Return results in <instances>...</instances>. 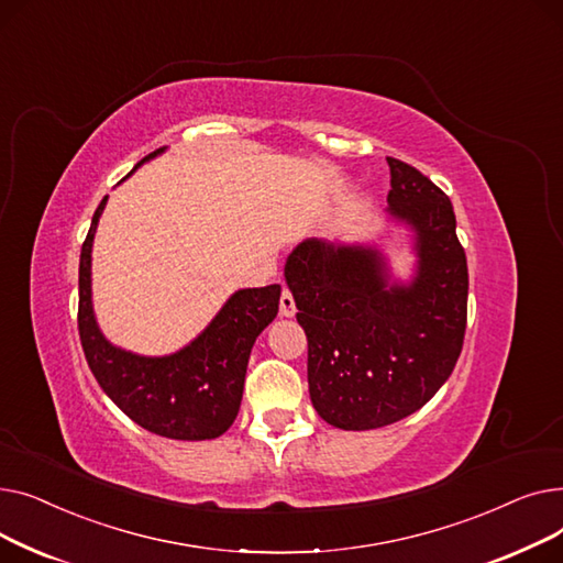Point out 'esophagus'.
Returning a JSON list of instances; mask_svg holds the SVG:
<instances>
[{"mask_svg":"<svg viewBox=\"0 0 563 563\" xmlns=\"http://www.w3.org/2000/svg\"><path fill=\"white\" fill-rule=\"evenodd\" d=\"M294 312H297V303H294L291 291L285 287L283 294H280V314L283 317H294Z\"/></svg>","mask_w":563,"mask_h":563,"instance_id":"esophagus-1","label":"esophagus"}]
</instances>
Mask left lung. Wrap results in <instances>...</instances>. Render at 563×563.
<instances>
[{"label":"left lung","instance_id":"1","mask_svg":"<svg viewBox=\"0 0 563 563\" xmlns=\"http://www.w3.org/2000/svg\"><path fill=\"white\" fill-rule=\"evenodd\" d=\"M388 212L416 230L418 276L388 285L374 249L303 242L285 278L308 335L314 410L346 431L378 429L422 408L461 356L467 323V260L448 194L388 157Z\"/></svg>","mask_w":563,"mask_h":563}]
</instances>
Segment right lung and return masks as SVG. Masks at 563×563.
<instances>
[{
  "label": "right lung",
  "mask_w": 563,
  "mask_h": 563,
  "mask_svg": "<svg viewBox=\"0 0 563 563\" xmlns=\"http://www.w3.org/2000/svg\"><path fill=\"white\" fill-rule=\"evenodd\" d=\"M104 205L107 196L79 255L77 323L86 363L109 399L139 427L173 440L219 438L240 412L251 349L278 314L280 285L234 291L210 327L173 356L145 358L115 349L102 338L91 306V249Z\"/></svg>",
  "instance_id": "1"
}]
</instances>
